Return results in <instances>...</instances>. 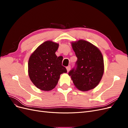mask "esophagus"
<instances>
[{"instance_id": "1", "label": "esophagus", "mask_w": 128, "mask_h": 128, "mask_svg": "<svg viewBox=\"0 0 128 128\" xmlns=\"http://www.w3.org/2000/svg\"><path fill=\"white\" fill-rule=\"evenodd\" d=\"M66 69H67V72H69V70H70V66L69 65V66H67V67H66Z\"/></svg>"}]
</instances>
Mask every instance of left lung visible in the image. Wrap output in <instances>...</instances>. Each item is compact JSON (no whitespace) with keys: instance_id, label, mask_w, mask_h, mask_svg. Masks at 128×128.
Returning a JSON list of instances; mask_svg holds the SVG:
<instances>
[{"instance_id":"1","label":"left lung","mask_w":128,"mask_h":128,"mask_svg":"<svg viewBox=\"0 0 128 128\" xmlns=\"http://www.w3.org/2000/svg\"><path fill=\"white\" fill-rule=\"evenodd\" d=\"M77 60L76 67L69 72L75 86L87 91L98 86L104 72V58L99 49L91 42L80 40L72 42Z\"/></svg>"}]
</instances>
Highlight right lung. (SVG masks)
<instances>
[{
  "label": "right lung",
  "mask_w": 128,
  "mask_h": 128,
  "mask_svg": "<svg viewBox=\"0 0 128 128\" xmlns=\"http://www.w3.org/2000/svg\"><path fill=\"white\" fill-rule=\"evenodd\" d=\"M59 44L46 41L30 56L28 61V74L37 88L48 91L56 87L61 74L67 72L62 66V56H57L56 52Z\"/></svg>",
  "instance_id": "right-lung-1"
}]
</instances>
